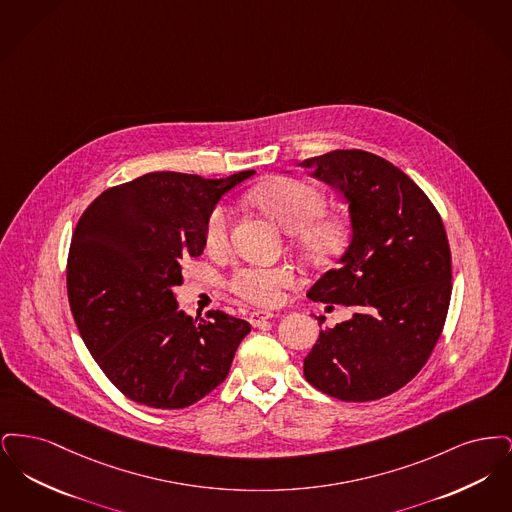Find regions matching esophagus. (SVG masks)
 Instances as JSON below:
<instances>
[{
    "label": "esophagus",
    "instance_id": "34e87169",
    "mask_svg": "<svg viewBox=\"0 0 512 512\" xmlns=\"http://www.w3.org/2000/svg\"><path fill=\"white\" fill-rule=\"evenodd\" d=\"M270 318H274V313H268V311H253L251 315H249V322H251V326H261L263 322H267Z\"/></svg>",
    "mask_w": 512,
    "mask_h": 512
}]
</instances>
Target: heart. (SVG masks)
<instances>
[{
    "mask_svg": "<svg viewBox=\"0 0 512 512\" xmlns=\"http://www.w3.org/2000/svg\"><path fill=\"white\" fill-rule=\"evenodd\" d=\"M249 201L290 232L292 242L307 259L328 263L341 251L347 238L343 220L322 217L324 197L313 186L276 178L249 194ZM232 228V209L217 203L205 220L203 236L209 249H222L228 244ZM299 282L293 265H242L224 278V290L257 307H274L282 303L284 292Z\"/></svg>",
    "mask_w": 512,
    "mask_h": 512,
    "instance_id": "1",
    "label": "heart"
}]
</instances>
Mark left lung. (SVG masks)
Wrapping results in <instances>:
<instances>
[{
    "instance_id": "1",
    "label": "left lung",
    "mask_w": 512,
    "mask_h": 512,
    "mask_svg": "<svg viewBox=\"0 0 512 512\" xmlns=\"http://www.w3.org/2000/svg\"><path fill=\"white\" fill-rule=\"evenodd\" d=\"M301 165L345 197L351 220L340 267L309 297L328 309L353 307V317L320 332L303 374L340 401L382 399L413 380L443 332L451 301L445 226L430 197L380 155L336 149Z\"/></svg>"
}]
</instances>
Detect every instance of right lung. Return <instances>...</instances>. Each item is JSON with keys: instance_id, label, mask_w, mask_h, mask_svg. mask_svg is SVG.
Masks as SVG:
<instances>
[{"instance_id": "right-lung-1", "label": "right lung", "mask_w": 512, "mask_h": 512, "mask_svg": "<svg viewBox=\"0 0 512 512\" xmlns=\"http://www.w3.org/2000/svg\"><path fill=\"white\" fill-rule=\"evenodd\" d=\"M253 171L222 180L149 172L107 188L76 222L67 293L76 328L103 374L128 399L186 409L226 380L242 318L176 309L180 263L205 247V220L220 195Z\"/></svg>"}]
</instances>
